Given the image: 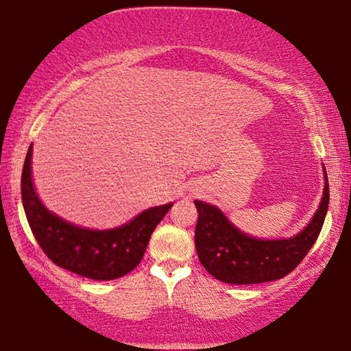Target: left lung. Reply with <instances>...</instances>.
Returning <instances> with one entry per match:
<instances>
[{"label": "left lung", "mask_w": 351, "mask_h": 351, "mask_svg": "<svg viewBox=\"0 0 351 351\" xmlns=\"http://www.w3.org/2000/svg\"><path fill=\"white\" fill-rule=\"evenodd\" d=\"M325 187L318 209L309 223L290 238H255L239 230L221 209L195 200L198 221L195 249L209 274L234 285L261 284L291 273L317 241L329 205V186L323 165Z\"/></svg>", "instance_id": "8db88e82"}]
</instances>
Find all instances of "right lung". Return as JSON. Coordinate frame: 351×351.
<instances>
[{"label": "right lung", "mask_w": 351, "mask_h": 351, "mask_svg": "<svg viewBox=\"0 0 351 351\" xmlns=\"http://www.w3.org/2000/svg\"><path fill=\"white\" fill-rule=\"evenodd\" d=\"M33 143L22 171V202L36 241L53 263L94 280H112L130 273L148 247L154 228L173 203L148 208L123 226L94 230L75 226L50 211L33 181Z\"/></svg>", "instance_id": "1"}]
</instances>
